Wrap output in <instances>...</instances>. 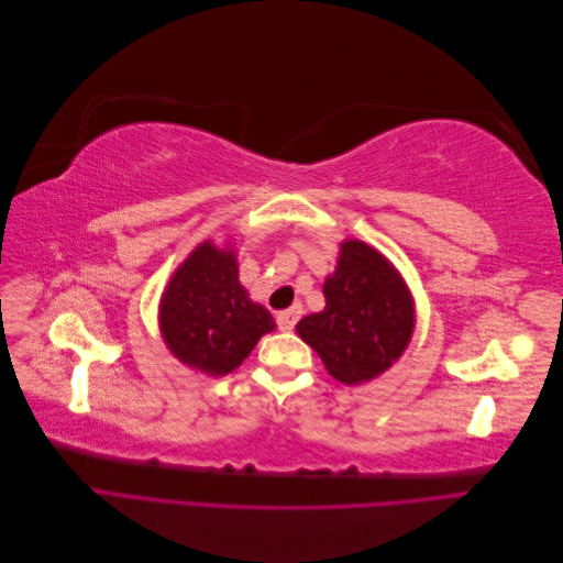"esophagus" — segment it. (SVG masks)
<instances>
[{"mask_svg": "<svg viewBox=\"0 0 563 563\" xmlns=\"http://www.w3.org/2000/svg\"><path fill=\"white\" fill-rule=\"evenodd\" d=\"M300 314H302V308H300V305H294V308H288V310H284V312L277 314V327H279L282 331H294L298 319H300Z\"/></svg>", "mask_w": 563, "mask_h": 563, "instance_id": "1", "label": "esophagus"}]
</instances>
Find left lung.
Wrapping results in <instances>:
<instances>
[{"mask_svg":"<svg viewBox=\"0 0 563 563\" xmlns=\"http://www.w3.org/2000/svg\"><path fill=\"white\" fill-rule=\"evenodd\" d=\"M323 298V312L300 319L296 331L335 380L364 383L399 360L413 333V302L376 249L354 240L340 246Z\"/></svg>","mask_w":563,"mask_h":563,"instance_id":"obj_1","label":"left lung"}]
</instances>
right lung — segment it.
<instances>
[{
  "mask_svg": "<svg viewBox=\"0 0 563 563\" xmlns=\"http://www.w3.org/2000/svg\"><path fill=\"white\" fill-rule=\"evenodd\" d=\"M272 329L275 319L263 305L249 300L236 279L232 251H220L211 242L192 251L162 298L168 350L209 376L234 371Z\"/></svg>",
  "mask_w": 563,
  "mask_h": 563,
  "instance_id": "1",
  "label": "right lung"
}]
</instances>
